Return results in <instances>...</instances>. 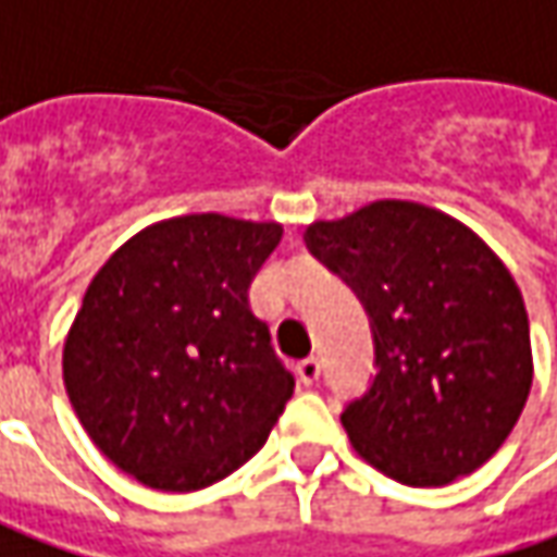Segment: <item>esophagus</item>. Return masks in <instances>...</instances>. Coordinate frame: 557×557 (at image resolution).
<instances>
[{"instance_id": "obj_1", "label": "esophagus", "mask_w": 557, "mask_h": 557, "mask_svg": "<svg viewBox=\"0 0 557 557\" xmlns=\"http://www.w3.org/2000/svg\"><path fill=\"white\" fill-rule=\"evenodd\" d=\"M296 373L305 385H314L317 379H320V360H317V357H305L296 367Z\"/></svg>"}]
</instances>
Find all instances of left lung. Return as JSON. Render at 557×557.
Segmentation results:
<instances>
[{
  "instance_id": "obj_1",
  "label": "left lung",
  "mask_w": 557,
  "mask_h": 557,
  "mask_svg": "<svg viewBox=\"0 0 557 557\" xmlns=\"http://www.w3.org/2000/svg\"><path fill=\"white\" fill-rule=\"evenodd\" d=\"M308 246L373 320L370 392L342 425L360 459L410 487H444L506 444L533 385L524 296L469 224L375 200L308 224Z\"/></svg>"
}]
</instances>
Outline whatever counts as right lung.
I'll return each instance as SVG.
<instances>
[{
    "label": "right lung",
    "mask_w": 557,
    "mask_h": 557,
    "mask_svg": "<svg viewBox=\"0 0 557 557\" xmlns=\"http://www.w3.org/2000/svg\"><path fill=\"white\" fill-rule=\"evenodd\" d=\"M280 221L219 212L141 227L91 277L64 338V388L107 459L165 493L219 484L264 447L296 379L249 283Z\"/></svg>",
    "instance_id": "obj_1"
}]
</instances>
